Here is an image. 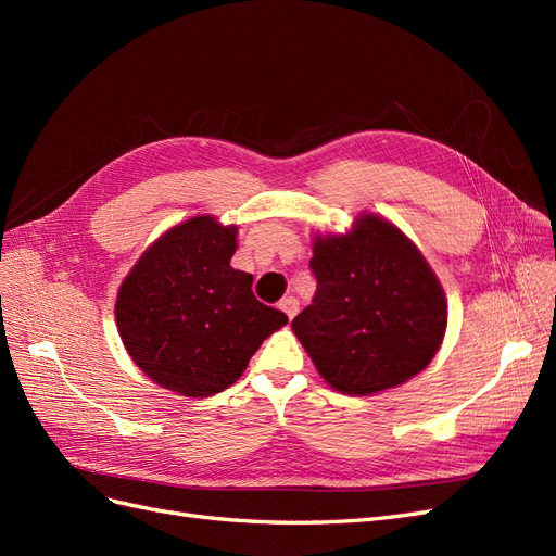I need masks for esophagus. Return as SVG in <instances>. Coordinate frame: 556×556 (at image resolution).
Listing matches in <instances>:
<instances>
[{
	"mask_svg": "<svg viewBox=\"0 0 556 556\" xmlns=\"http://www.w3.org/2000/svg\"><path fill=\"white\" fill-rule=\"evenodd\" d=\"M280 311L292 319V317L299 313V301H296L294 296H285V299L280 301Z\"/></svg>",
	"mask_w": 556,
	"mask_h": 556,
	"instance_id": "34e87169",
	"label": "esophagus"
}]
</instances>
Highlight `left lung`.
I'll return each instance as SVG.
<instances>
[{
    "label": "left lung",
    "mask_w": 556,
    "mask_h": 556,
    "mask_svg": "<svg viewBox=\"0 0 556 556\" xmlns=\"http://www.w3.org/2000/svg\"><path fill=\"white\" fill-rule=\"evenodd\" d=\"M311 271L317 292L292 329L336 390L376 394L433 359L447 327L445 294L394 225L362 215L345 237H317Z\"/></svg>",
    "instance_id": "8db88e82"
}]
</instances>
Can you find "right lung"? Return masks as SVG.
I'll return each instance as SVG.
<instances>
[{
	"mask_svg": "<svg viewBox=\"0 0 556 556\" xmlns=\"http://www.w3.org/2000/svg\"><path fill=\"white\" fill-rule=\"evenodd\" d=\"M237 227L192 217L150 245L115 304L129 357L157 384L211 396L237 382L288 315L252 294V276L229 266Z\"/></svg>",
	"mask_w": 556,
	"mask_h": 556,
	"instance_id": "1",
	"label": "right lung"
}]
</instances>
